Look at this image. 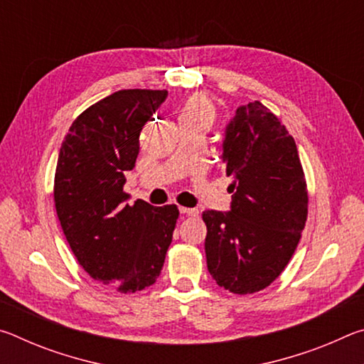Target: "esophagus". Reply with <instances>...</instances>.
<instances>
[{
    "mask_svg": "<svg viewBox=\"0 0 364 364\" xmlns=\"http://www.w3.org/2000/svg\"><path fill=\"white\" fill-rule=\"evenodd\" d=\"M180 212L184 215H189V217H197V215H199V210H197V208H188V207H180Z\"/></svg>",
    "mask_w": 364,
    "mask_h": 364,
    "instance_id": "1",
    "label": "esophagus"
}]
</instances>
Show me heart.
Wrapping results in <instances>:
<instances>
[{
  "label": "heart",
  "mask_w": 364,
  "mask_h": 364,
  "mask_svg": "<svg viewBox=\"0 0 364 364\" xmlns=\"http://www.w3.org/2000/svg\"><path fill=\"white\" fill-rule=\"evenodd\" d=\"M217 117V107L208 95H194L183 104L180 110V123H199V125L210 127Z\"/></svg>",
  "instance_id": "heart-1"
}]
</instances>
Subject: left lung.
Here are the masks:
<instances>
[{
  "instance_id": "8db88e82",
  "label": "left lung",
  "mask_w": 364,
  "mask_h": 364,
  "mask_svg": "<svg viewBox=\"0 0 364 364\" xmlns=\"http://www.w3.org/2000/svg\"><path fill=\"white\" fill-rule=\"evenodd\" d=\"M223 164L231 212L207 210V268L220 287L254 294L284 271L308 217V189L297 146L260 101L236 110L226 128Z\"/></svg>"
}]
</instances>
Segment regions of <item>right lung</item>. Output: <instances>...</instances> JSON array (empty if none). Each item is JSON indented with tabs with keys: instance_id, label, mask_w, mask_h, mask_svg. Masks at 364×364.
<instances>
[{
	"instance_id": "add662e5",
	"label": "right lung",
	"mask_w": 364,
	"mask_h": 364,
	"mask_svg": "<svg viewBox=\"0 0 364 364\" xmlns=\"http://www.w3.org/2000/svg\"><path fill=\"white\" fill-rule=\"evenodd\" d=\"M165 90H120L85 109L69 128L54 175V205L86 273L120 294L157 281L180 210L138 199L125 204L139 133L167 97Z\"/></svg>"
}]
</instances>
